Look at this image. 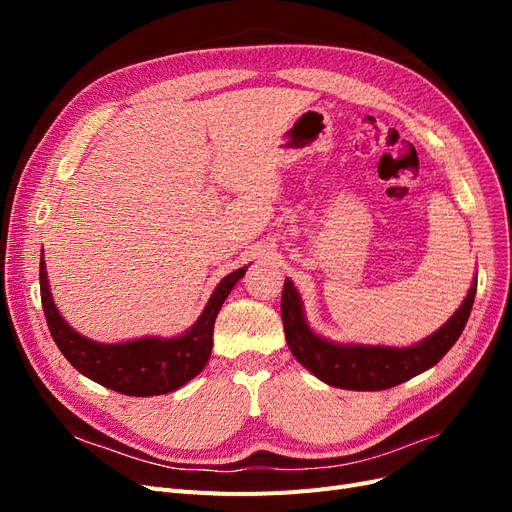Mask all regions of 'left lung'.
Returning a JSON list of instances; mask_svg holds the SVG:
<instances>
[{"label": "left lung", "instance_id": "1", "mask_svg": "<svg viewBox=\"0 0 512 512\" xmlns=\"http://www.w3.org/2000/svg\"><path fill=\"white\" fill-rule=\"evenodd\" d=\"M476 297V280L461 307L444 327L410 348L333 344L307 327L303 303L290 280L282 292V322L290 352L316 378L337 389L384 391L406 382L436 365L453 348L470 318Z\"/></svg>", "mask_w": 512, "mask_h": 512}]
</instances>
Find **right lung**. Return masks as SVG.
Masks as SVG:
<instances>
[{
  "instance_id": "1",
  "label": "right lung",
  "mask_w": 512,
  "mask_h": 512,
  "mask_svg": "<svg viewBox=\"0 0 512 512\" xmlns=\"http://www.w3.org/2000/svg\"><path fill=\"white\" fill-rule=\"evenodd\" d=\"M245 271L247 267H241L226 275L213 290L194 327L188 333L170 339L143 337L123 344H98L79 335L57 312L49 280H46L44 260H40V297L55 344L74 369L111 391L132 397H149L177 391L179 386L203 371L213 348L215 318Z\"/></svg>"
}]
</instances>
